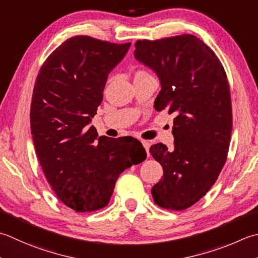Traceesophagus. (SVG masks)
<instances>
[{"label":"esophagus","instance_id":"esophagus-1","mask_svg":"<svg viewBox=\"0 0 258 258\" xmlns=\"http://www.w3.org/2000/svg\"><path fill=\"white\" fill-rule=\"evenodd\" d=\"M142 144H143V146H144V149H145V151H146V153H148V155H150V146H151V143L149 142V141H142Z\"/></svg>","mask_w":258,"mask_h":258}]
</instances>
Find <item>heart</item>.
<instances>
[{
	"mask_svg": "<svg viewBox=\"0 0 258 258\" xmlns=\"http://www.w3.org/2000/svg\"><path fill=\"white\" fill-rule=\"evenodd\" d=\"M142 75H149V74H146L145 72H141V70L140 72H138V74H136V76H142Z\"/></svg>",
	"mask_w": 258,
	"mask_h": 258,
	"instance_id": "1",
	"label": "heart"
}]
</instances>
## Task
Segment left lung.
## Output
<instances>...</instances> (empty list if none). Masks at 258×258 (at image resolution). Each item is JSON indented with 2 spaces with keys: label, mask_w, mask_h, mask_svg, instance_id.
<instances>
[{
  "label": "left lung",
  "mask_w": 258,
  "mask_h": 258,
  "mask_svg": "<svg viewBox=\"0 0 258 258\" xmlns=\"http://www.w3.org/2000/svg\"><path fill=\"white\" fill-rule=\"evenodd\" d=\"M134 55L160 79L155 109L174 115V149H150L163 168L151 192L162 208L184 210L208 192L225 165L233 128L228 79L215 52L192 34L139 40Z\"/></svg>",
  "instance_id": "8db88e82"
}]
</instances>
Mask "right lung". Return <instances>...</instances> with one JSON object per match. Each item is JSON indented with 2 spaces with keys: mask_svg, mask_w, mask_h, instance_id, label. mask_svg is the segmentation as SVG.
Instances as JSON below:
<instances>
[{
  "mask_svg": "<svg viewBox=\"0 0 258 258\" xmlns=\"http://www.w3.org/2000/svg\"><path fill=\"white\" fill-rule=\"evenodd\" d=\"M130 47L76 35L45 59L35 80L30 110L35 152L54 194L77 213L107 206L119 174L146 159L140 141L98 136L89 126L108 74Z\"/></svg>",
  "mask_w": 258,
  "mask_h": 258,
  "instance_id": "right-lung-1",
  "label": "right lung"
}]
</instances>
